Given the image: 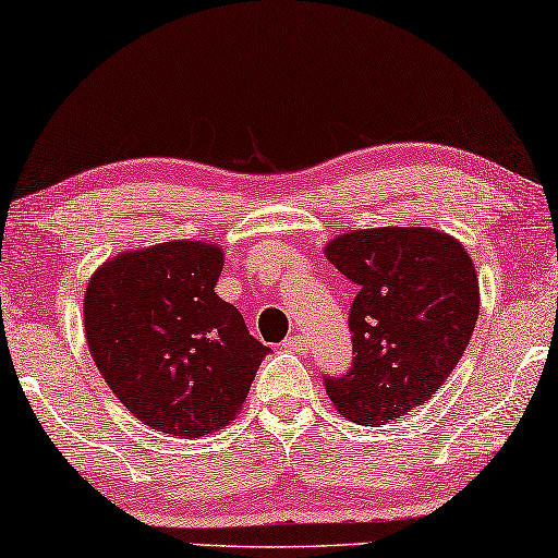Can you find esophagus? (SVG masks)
<instances>
[{"label":"esophagus","mask_w":558,"mask_h":558,"mask_svg":"<svg viewBox=\"0 0 558 558\" xmlns=\"http://www.w3.org/2000/svg\"><path fill=\"white\" fill-rule=\"evenodd\" d=\"M281 345H284V351H291V353H301V355L308 353V343L304 336H289V339Z\"/></svg>","instance_id":"34e87169"}]
</instances>
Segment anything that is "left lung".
I'll list each match as a JSON object with an SVG mask.
<instances>
[{"instance_id":"1","label":"left lung","mask_w":558,"mask_h":558,"mask_svg":"<svg viewBox=\"0 0 558 558\" xmlns=\"http://www.w3.org/2000/svg\"><path fill=\"white\" fill-rule=\"evenodd\" d=\"M324 254L359 287L353 368L326 378L333 408L371 427L413 413L450 378L477 324L470 252L433 227H373L336 234Z\"/></svg>"}]
</instances>
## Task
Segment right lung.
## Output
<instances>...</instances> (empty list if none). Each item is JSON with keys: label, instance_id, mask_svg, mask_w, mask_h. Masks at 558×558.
Here are the masks:
<instances>
[{"label": "right lung", "instance_id": "obj_1", "mask_svg": "<svg viewBox=\"0 0 558 558\" xmlns=\"http://www.w3.org/2000/svg\"><path fill=\"white\" fill-rule=\"evenodd\" d=\"M222 246L170 240L125 250L90 274L84 331L113 396L170 437H203L240 413L269 349L217 296Z\"/></svg>", "mask_w": 558, "mask_h": 558}]
</instances>
